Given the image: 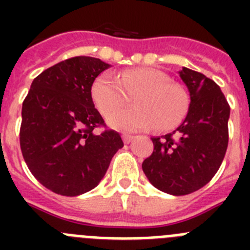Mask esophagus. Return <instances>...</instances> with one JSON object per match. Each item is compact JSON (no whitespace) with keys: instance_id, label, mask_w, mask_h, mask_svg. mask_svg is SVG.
Returning <instances> with one entry per match:
<instances>
[{"instance_id":"esophagus-1","label":"esophagus","mask_w":250,"mask_h":250,"mask_svg":"<svg viewBox=\"0 0 250 250\" xmlns=\"http://www.w3.org/2000/svg\"><path fill=\"white\" fill-rule=\"evenodd\" d=\"M132 139H134V136L132 135H129V134H124L123 135V140L125 144H129L130 141H132Z\"/></svg>"}]
</instances>
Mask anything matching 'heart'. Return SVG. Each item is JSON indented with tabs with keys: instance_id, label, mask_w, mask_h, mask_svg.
Listing matches in <instances>:
<instances>
[{
	"instance_id": "1",
	"label": "heart",
	"mask_w": 250,
	"mask_h": 250,
	"mask_svg": "<svg viewBox=\"0 0 250 250\" xmlns=\"http://www.w3.org/2000/svg\"><path fill=\"white\" fill-rule=\"evenodd\" d=\"M133 98L134 107L113 112ZM91 98L96 109L114 129L136 131L155 126L174 129L182 123L189 107V95L182 83L170 81L169 75L158 68L135 67L116 77L103 74L95 80Z\"/></svg>"
}]
</instances>
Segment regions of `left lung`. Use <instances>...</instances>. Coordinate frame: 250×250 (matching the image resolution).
I'll return each instance as SVG.
<instances>
[{
	"label": "left lung",
	"mask_w": 250,
	"mask_h": 250,
	"mask_svg": "<svg viewBox=\"0 0 250 250\" xmlns=\"http://www.w3.org/2000/svg\"><path fill=\"white\" fill-rule=\"evenodd\" d=\"M179 75L190 94L187 118L174 132L152 138L154 151L143 170L156 189L187 195L210 182L228 147L230 106L211 79L183 67Z\"/></svg>",
	"instance_id": "left-lung-1"
}]
</instances>
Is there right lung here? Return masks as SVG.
Returning <instances> with one entry per match:
<instances>
[{
	"label": "right lung",
	"mask_w": 250,
	"mask_h": 250,
	"mask_svg": "<svg viewBox=\"0 0 250 250\" xmlns=\"http://www.w3.org/2000/svg\"><path fill=\"white\" fill-rule=\"evenodd\" d=\"M109 66L90 56L63 60L35 77L22 104V156L32 175L60 195L94 189L124 146L115 130L94 132L106 124L95 109L91 87Z\"/></svg>",
	"instance_id": "add662e5"
}]
</instances>
